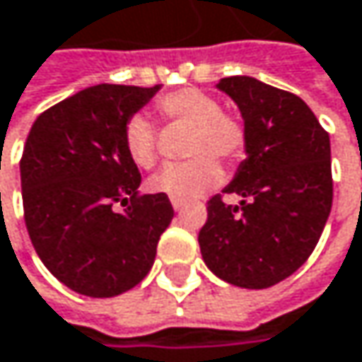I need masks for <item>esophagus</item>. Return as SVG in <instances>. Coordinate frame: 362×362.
Masks as SVG:
<instances>
[{
    "label": "esophagus",
    "instance_id": "1",
    "mask_svg": "<svg viewBox=\"0 0 362 362\" xmlns=\"http://www.w3.org/2000/svg\"><path fill=\"white\" fill-rule=\"evenodd\" d=\"M170 204H173V208H175V210H183V208H185V202H183V200H179V198H170Z\"/></svg>",
    "mask_w": 362,
    "mask_h": 362
}]
</instances>
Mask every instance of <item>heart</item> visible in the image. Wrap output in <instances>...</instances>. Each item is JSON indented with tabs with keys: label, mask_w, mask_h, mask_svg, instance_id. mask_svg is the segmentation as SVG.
<instances>
[{
	"label": "heart",
	"mask_w": 362,
	"mask_h": 362,
	"mask_svg": "<svg viewBox=\"0 0 362 362\" xmlns=\"http://www.w3.org/2000/svg\"><path fill=\"white\" fill-rule=\"evenodd\" d=\"M156 114L166 127L187 129L183 154L187 162L170 164L150 181V189L179 200H196L216 187L223 170L216 160L229 166L238 164L248 152V131L240 116L221 110L214 95L196 87H181L156 100ZM124 150L131 162L150 170L160 160V135L156 124L133 114L122 129Z\"/></svg>",
	"instance_id": "1"
}]
</instances>
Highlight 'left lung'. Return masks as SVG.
<instances>
[{
    "mask_svg": "<svg viewBox=\"0 0 362 362\" xmlns=\"http://www.w3.org/2000/svg\"><path fill=\"white\" fill-rule=\"evenodd\" d=\"M218 89L242 110L248 158L208 200L200 252L223 281L262 290L296 273L323 233L334 200L329 133L290 91L252 76L221 78ZM227 193L243 202L227 204Z\"/></svg>",
    "mask_w": 362,
    "mask_h": 362,
    "instance_id": "8db88e82",
    "label": "left lung"
}]
</instances>
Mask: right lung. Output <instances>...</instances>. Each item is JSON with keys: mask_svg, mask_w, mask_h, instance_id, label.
Segmentation results:
<instances>
[{"mask_svg": "<svg viewBox=\"0 0 362 362\" xmlns=\"http://www.w3.org/2000/svg\"><path fill=\"white\" fill-rule=\"evenodd\" d=\"M156 91L87 87L39 114L28 131L21 158L26 231L47 271L76 294L112 298L135 288L173 221L166 194H137L141 175L122 141L124 122Z\"/></svg>", "mask_w": 362, "mask_h": 362, "instance_id": "obj_1", "label": "right lung"}]
</instances>
